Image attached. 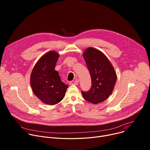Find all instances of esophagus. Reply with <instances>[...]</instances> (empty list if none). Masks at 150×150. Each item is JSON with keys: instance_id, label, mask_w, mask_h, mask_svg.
Segmentation results:
<instances>
[{"instance_id": "esophagus-1", "label": "esophagus", "mask_w": 150, "mask_h": 150, "mask_svg": "<svg viewBox=\"0 0 150 150\" xmlns=\"http://www.w3.org/2000/svg\"><path fill=\"white\" fill-rule=\"evenodd\" d=\"M69 84L70 85H76L78 84V81H71L69 82Z\"/></svg>"}]
</instances>
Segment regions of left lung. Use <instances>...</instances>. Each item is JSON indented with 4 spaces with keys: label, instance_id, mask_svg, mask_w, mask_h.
I'll return each instance as SVG.
<instances>
[{
    "label": "left lung",
    "instance_id": "obj_1",
    "mask_svg": "<svg viewBox=\"0 0 150 150\" xmlns=\"http://www.w3.org/2000/svg\"><path fill=\"white\" fill-rule=\"evenodd\" d=\"M91 78V87L81 91L87 101L98 104L111 94L116 81V74L109 59L97 49L89 47L83 54Z\"/></svg>",
    "mask_w": 150,
    "mask_h": 150
}]
</instances>
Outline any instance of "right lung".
Instances as JSON below:
<instances>
[{"label": "right lung", "mask_w": 150, "mask_h": 150, "mask_svg": "<svg viewBox=\"0 0 150 150\" xmlns=\"http://www.w3.org/2000/svg\"><path fill=\"white\" fill-rule=\"evenodd\" d=\"M59 55L51 51L37 62L31 75V85L34 94L44 103L54 105L65 97L68 85L63 83L54 70Z\"/></svg>", "instance_id": "add662e5"}]
</instances>
